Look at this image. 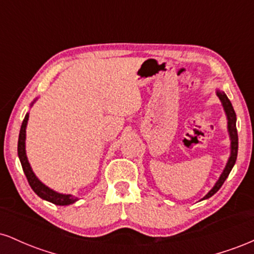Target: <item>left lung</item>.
Segmentation results:
<instances>
[{
    "label": "left lung",
    "instance_id": "obj_1",
    "mask_svg": "<svg viewBox=\"0 0 254 254\" xmlns=\"http://www.w3.org/2000/svg\"><path fill=\"white\" fill-rule=\"evenodd\" d=\"M216 94H217L218 99L221 100V103H222L223 110H224V112H226V116H227V121H228V123L227 124H228V132H229V137H230V156L228 159V162H227L226 167H224L222 174H221L220 178H218V180L214 185V188H212L211 190L203 197V199L210 198L212 194H215L218 190H220L221 186L223 185L224 180L228 178L230 171H232V168H233V166L235 165V161H237V156H238L239 142H238V131H237V115H235V111H234V109H233L232 103H230L229 99L227 98V95L224 94V92L217 89Z\"/></svg>",
    "mask_w": 254,
    "mask_h": 254
}]
</instances>
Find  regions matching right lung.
Wrapping results in <instances>:
<instances>
[{"label":"right lung","mask_w":254,"mask_h":254,"mask_svg":"<svg viewBox=\"0 0 254 254\" xmlns=\"http://www.w3.org/2000/svg\"><path fill=\"white\" fill-rule=\"evenodd\" d=\"M28 122V113H26L24 122L21 124V129H20L19 133V141H17V155H19L20 162H21L22 170L26 178H27L28 184L36 193L43 199L51 202L56 205H69V204L75 203L77 200L76 197L71 196V194H63L58 193V192L51 190L48 186L44 185L39 179L36 177V174L32 171L30 162H28L27 156H26V148H25V141H26V127H27Z\"/></svg>","instance_id":"right-lung-1"}]
</instances>
